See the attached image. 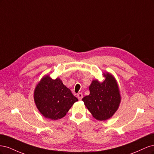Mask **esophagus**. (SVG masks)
I'll list each match as a JSON object with an SVG mask.
<instances>
[{
  "label": "esophagus",
  "mask_w": 154,
  "mask_h": 154,
  "mask_svg": "<svg viewBox=\"0 0 154 154\" xmlns=\"http://www.w3.org/2000/svg\"><path fill=\"white\" fill-rule=\"evenodd\" d=\"M77 97H78L79 100H81L83 97V94H82V93H78V94H77Z\"/></svg>",
  "instance_id": "1"
}]
</instances>
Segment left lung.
I'll use <instances>...</instances> for the list:
<instances>
[{"label": "left lung", "mask_w": 154, "mask_h": 154, "mask_svg": "<svg viewBox=\"0 0 154 154\" xmlns=\"http://www.w3.org/2000/svg\"><path fill=\"white\" fill-rule=\"evenodd\" d=\"M105 80H92L89 86L90 94L82 99L87 109L96 119H109L118 110L121 103L119 86L112 74L103 73Z\"/></svg>", "instance_id": "1"}]
</instances>
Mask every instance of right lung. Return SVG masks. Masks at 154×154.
<instances>
[{"mask_svg":"<svg viewBox=\"0 0 154 154\" xmlns=\"http://www.w3.org/2000/svg\"><path fill=\"white\" fill-rule=\"evenodd\" d=\"M36 108L45 118L61 119L72 105L78 101L59 78L54 80L45 75L36 85L34 91Z\"/></svg>","mask_w":154,"mask_h":154,"instance_id":"obj_1","label":"right lung"}]
</instances>
